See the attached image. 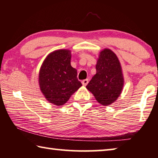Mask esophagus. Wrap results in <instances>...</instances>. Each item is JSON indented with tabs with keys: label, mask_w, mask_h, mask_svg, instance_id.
Masks as SVG:
<instances>
[{
	"label": "esophagus",
	"mask_w": 158,
	"mask_h": 158,
	"mask_svg": "<svg viewBox=\"0 0 158 158\" xmlns=\"http://www.w3.org/2000/svg\"><path fill=\"white\" fill-rule=\"evenodd\" d=\"M81 83H82L83 85H86L88 84V83H89V79H86L83 80V81H81Z\"/></svg>",
	"instance_id": "esophagus-1"
}]
</instances>
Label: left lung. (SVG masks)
Returning a JSON list of instances; mask_svg holds the SVG:
<instances>
[{
    "instance_id": "obj_1",
    "label": "left lung",
    "mask_w": 158,
    "mask_h": 158,
    "mask_svg": "<svg viewBox=\"0 0 158 158\" xmlns=\"http://www.w3.org/2000/svg\"><path fill=\"white\" fill-rule=\"evenodd\" d=\"M95 68L96 74L86 89L102 105H110L119 97L123 88L121 63L111 49H105L100 53Z\"/></svg>"
}]
</instances>
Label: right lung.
I'll return each instance as SVG.
<instances>
[{
    "mask_svg": "<svg viewBox=\"0 0 158 158\" xmlns=\"http://www.w3.org/2000/svg\"><path fill=\"white\" fill-rule=\"evenodd\" d=\"M71 51L59 49L47 56L40 69L39 85L50 103L62 106L82 84L70 64Z\"/></svg>",
    "mask_w": 158,
    "mask_h": 158,
    "instance_id": "right-lung-1",
    "label": "right lung"
}]
</instances>
